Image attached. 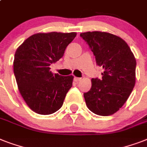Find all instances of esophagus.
I'll list each match as a JSON object with an SVG mask.
<instances>
[{
    "label": "esophagus",
    "mask_w": 147,
    "mask_h": 147,
    "mask_svg": "<svg viewBox=\"0 0 147 147\" xmlns=\"http://www.w3.org/2000/svg\"><path fill=\"white\" fill-rule=\"evenodd\" d=\"M80 80L81 78H78V77H75V78H74V81H75L76 82H78Z\"/></svg>",
    "instance_id": "34e87169"
}]
</instances>
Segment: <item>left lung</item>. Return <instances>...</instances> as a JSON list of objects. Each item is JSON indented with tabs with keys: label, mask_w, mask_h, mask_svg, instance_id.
Returning <instances> with one entry per match:
<instances>
[{
	"label": "left lung",
	"mask_w": 147,
	"mask_h": 147,
	"mask_svg": "<svg viewBox=\"0 0 147 147\" xmlns=\"http://www.w3.org/2000/svg\"><path fill=\"white\" fill-rule=\"evenodd\" d=\"M98 65L102 66V78H92L90 91L84 93L86 105L92 112L108 116L127 101L136 82L134 55L121 37L100 31L82 33Z\"/></svg>",
	"instance_id": "left-lung-1"
}]
</instances>
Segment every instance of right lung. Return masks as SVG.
I'll return each mask as SVG.
<instances>
[{
  "mask_svg": "<svg viewBox=\"0 0 147 147\" xmlns=\"http://www.w3.org/2000/svg\"><path fill=\"white\" fill-rule=\"evenodd\" d=\"M76 33H39L27 38L14 55L13 72L18 89L32 111L51 114L63 105L72 86L73 76H62L50 71V65L63 56Z\"/></svg>",
  "mask_w": 147,
  "mask_h": 147,
  "instance_id": "1",
  "label": "right lung"
}]
</instances>
